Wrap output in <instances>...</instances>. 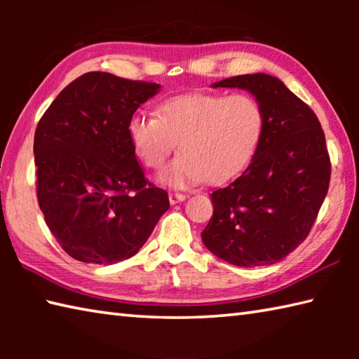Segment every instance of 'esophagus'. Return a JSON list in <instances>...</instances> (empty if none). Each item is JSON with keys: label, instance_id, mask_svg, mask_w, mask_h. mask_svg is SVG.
<instances>
[{"label": "esophagus", "instance_id": "1", "mask_svg": "<svg viewBox=\"0 0 359 359\" xmlns=\"http://www.w3.org/2000/svg\"><path fill=\"white\" fill-rule=\"evenodd\" d=\"M185 194H180V193H169V203H171V205H175L179 204L182 201H185Z\"/></svg>", "mask_w": 359, "mask_h": 359}]
</instances>
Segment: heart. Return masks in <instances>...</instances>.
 Returning <instances> with one entry per match:
<instances>
[{
  "mask_svg": "<svg viewBox=\"0 0 359 359\" xmlns=\"http://www.w3.org/2000/svg\"><path fill=\"white\" fill-rule=\"evenodd\" d=\"M263 126V109L250 95L184 93L163 101L158 115L133 114L126 135L149 168H160L177 141L180 154L156 180L187 190L203 180L220 184L239 174L257 151Z\"/></svg>",
  "mask_w": 359,
  "mask_h": 359,
  "instance_id": "obj_1",
  "label": "heart"
}]
</instances>
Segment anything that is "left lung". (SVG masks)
I'll list each match as a JSON object with an SVG mask.
<instances>
[{
	"label": "left lung",
	"instance_id": "left-lung-1",
	"mask_svg": "<svg viewBox=\"0 0 359 359\" xmlns=\"http://www.w3.org/2000/svg\"><path fill=\"white\" fill-rule=\"evenodd\" d=\"M210 87L250 93L264 126L248 168L212 193L203 242L229 264H274L307 238L325 201L331 177L325 133L312 109L274 76H236Z\"/></svg>",
	"mask_w": 359,
	"mask_h": 359
}]
</instances>
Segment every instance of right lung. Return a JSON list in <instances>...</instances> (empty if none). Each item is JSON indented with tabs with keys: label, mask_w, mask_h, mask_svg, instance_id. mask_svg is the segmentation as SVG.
<instances>
[{
	"label": "right lung",
	"mask_w": 359,
	"mask_h": 359,
	"mask_svg": "<svg viewBox=\"0 0 359 359\" xmlns=\"http://www.w3.org/2000/svg\"><path fill=\"white\" fill-rule=\"evenodd\" d=\"M160 83L87 72L60 93L34 133L38 203L63 250L114 264L139 252L168 193L149 184L126 135L137 107Z\"/></svg>",
	"instance_id": "add662e5"
}]
</instances>
